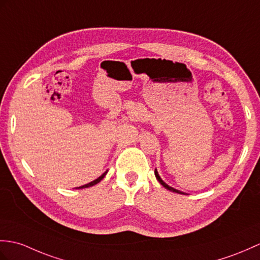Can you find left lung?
<instances>
[{
	"label": "left lung",
	"mask_w": 260,
	"mask_h": 260,
	"mask_svg": "<svg viewBox=\"0 0 260 260\" xmlns=\"http://www.w3.org/2000/svg\"><path fill=\"white\" fill-rule=\"evenodd\" d=\"M155 176H156V178H157V180L158 182L160 183V185L161 186H164L166 189H168V190H171V191H173V192H177V194H183V195H186L185 192H183V191H180V190H178V189H175V188H173V187H171V186H168L164 180H162L161 178H160V176L158 175V172H157V170H155Z\"/></svg>",
	"instance_id": "left-lung-1"
}]
</instances>
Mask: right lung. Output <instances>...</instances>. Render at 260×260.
Here are the masks:
<instances>
[{
	"label": "right lung",
	"instance_id": "obj_1",
	"mask_svg": "<svg viewBox=\"0 0 260 260\" xmlns=\"http://www.w3.org/2000/svg\"><path fill=\"white\" fill-rule=\"evenodd\" d=\"M106 174H107V171H106L105 173H103L99 178H96L95 180H93V182H90V183H88V184H86V185H83V186H81V187H77V188H87V187H90V186H94V185H96V184H99V183L101 182V180L105 177Z\"/></svg>",
	"mask_w": 260,
	"mask_h": 260
}]
</instances>
